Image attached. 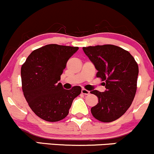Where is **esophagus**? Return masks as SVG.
<instances>
[{
  "label": "esophagus",
  "mask_w": 154,
  "mask_h": 154,
  "mask_svg": "<svg viewBox=\"0 0 154 154\" xmlns=\"http://www.w3.org/2000/svg\"><path fill=\"white\" fill-rule=\"evenodd\" d=\"M82 93L83 94H85V95H87V94H89V91H88V90H86V89H82Z\"/></svg>",
  "instance_id": "obj_1"
}]
</instances>
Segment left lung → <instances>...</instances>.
I'll return each mask as SVG.
<instances>
[{"label": "left lung", "instance_id": "left-lung-1", "mask_svg": "<svg viewBox=\"0 0 154 154\" xmlns=\"http://www.w3.org/2000/svg\"><path fill=\"white\" fill-rule=\"evenodd\" d=\"M95 67L97 77L105 81V91L90 92L98 97L91 108L94 118L111 122L120 118L132 104L137 90L138 65L129 51L114 45L83 47Z\"/></svg>", "mask_w": 154, "mask_h": 154}]
</instances>
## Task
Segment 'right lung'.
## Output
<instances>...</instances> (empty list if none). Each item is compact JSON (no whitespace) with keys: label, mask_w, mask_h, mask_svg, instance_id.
<instances>
[{"label":"right lung","mask_w":154,"mask_h":154,"mask_svg":"<svg viewBox=\"0 0 154 154\" xmlns=\"http://www.w3.org/2000/svg\"><path fill=\"white\" fill-rule=\"evenodd\" d=\"M79 47L49 44L34 50L21 68L22 91L29 106L46 122H59L68 115L81 86L65 89L60 80L68 60Z\"/></svg>","instance_id":"1"}]
</instances>
